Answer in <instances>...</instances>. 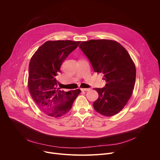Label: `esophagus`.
Listing matches in <instances>:
<instances>
[{
    "label": "esophagus",
    "instance_id": "obj_1",
    "mask_svg": "<svg viewBox=\"0 0 160 160\" xmlns=\"http://www.w3.org/2000/svg\"><path fill=\"white\" fill-rule=\"evenodd\" d=\"M90 90V88H81L82 91H88Z\"/></svg>",
    "mask_w": 160,
    "mask_h": 160
}]
</instances>
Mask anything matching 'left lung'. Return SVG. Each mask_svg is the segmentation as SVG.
<instances>
[{"mask_svg": "<svg viewBox=\"0 0 160 160\" xmlns=\"http://www.w3.org/2000/svg\"><path fill=\"white\" fill-rule=\"evenodd\" d=\"M95 72L102 73L105 86L95 88L98 98L93 108L105 116L119 112L130 98L136 81V67L127 50L109 39H91L79 46Z\"/></svg>", "mask_w": 160, "mask_h": 160, "instance_id": "obj_1", "label": "left lung"}]
</instances>
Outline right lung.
Segmentation results:
<instances>
[{"label":"right lung","mask_w":160,"mask_h":160,"mask_svg":"<svg viewBox=\"0 0 160 160\" xmlns=\"http://www.w3.org/2000/svg\"><path fill=\"white\" fill-rule=\"evenodd\" d=\"M80 41H48L32 57L29 65L28 88L37 105L46 115L58 118L68 113L80 90L65 92L57 88L56 77L63 62Z\"/></svg>","instance_id":"1"}]
</instances>
